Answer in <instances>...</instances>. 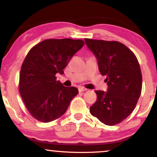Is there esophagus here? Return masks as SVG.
I'll list each match as a JSON object with an SVG mask.
<instances>
[{
  "label": "esophagus",
  "mask_w": 157,
  "mask_h": 157,
  "mask_svg": "<svg viewBox=\"0 0 157 157\" xmlns=\"http://www.w3.org/2000/svg\"><path fill=\"white\" fill-rule=\"evenodd\" d=\"M78 89H79V91H80V92H82V91H87V89H85V88H83V87H80Z\"/></svg>",
  "instance_id": "obj_1"
}]
</instances>
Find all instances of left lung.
<instances>
[{
  "instance_id": "left-lung-1",
  "label": "left lung",
  "mask_w": 157,
  "mask_h": 157,
  "mask_svg": "<svg viewBox=\"0 0 157 157\" xmlns=\"http://www.w3.org/2000/svg\"><path fill=\"white\" fill-rule=\"evenodd\" d=\"M84 40L108 85L107 91H95L97 99L90 113L105 125H114L131 114L141 94L140 64L134 54L121 43Z\"/></svg>"
}]
</instances>
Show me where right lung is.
<instances>
[{"label": "right lung", "mask_w": 157, "mask_h": 157, "mask_svg": "<svg viewBox=\"0 0 157 157\" xmlns=\"http://www.w3.org/2000/svg\"><path fill=\"white\" fill-rule=\"evenodd\" d=\"M82 40L47 39L32 47L21 69L19 91L33 117L48 122L63 115L78 94L56 80L63 75L71 57L83 46Z\"/></svg>", "instance_id": "add662e5"}]
</instances>
